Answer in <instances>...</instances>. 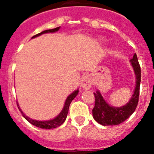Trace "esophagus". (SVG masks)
I'll list each match as a JSON object with an SVG mask.
<instances>
[{"mask_svg":"<svg viewBox=\"0 0 154 154\" xmlns=\"http://www.w3.org/2000/svg\"><path fill=\"white\" fill-rule=\"evenodd\" d=\"M92 79L89 75H84L81 80V87H82L84 89H89L92 87Z\"/></svg>","mask_w":154,"mask_h":154,"instance_id":"1","label":"esophagus"}]
</instances>
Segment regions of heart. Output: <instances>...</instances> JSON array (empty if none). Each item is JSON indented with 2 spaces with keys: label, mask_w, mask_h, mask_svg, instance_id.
I'll return each instance as SVG.
<instances>
[{
  "label": "heart",
  "mask_w": 154,
  "mask_h": 154,
  "mask_svg": "<svg viewBox=\"0 0 154 154\" xmlns=\"http://www.w3.org/2000/svg\"><path fill=\"white\" fill-rule=\"evenodd\" d=\"M102 41H103V40H102Z\"/></svg>",
  "instance_id": "obj_1"
}]
</instances>
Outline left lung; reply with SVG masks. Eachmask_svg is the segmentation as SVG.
<instances>
[{
  "mask_svg": "<svg viewBox=\"0 0 154 154\" xmlns=\"http://www.w3.org/2000/svg\"><path fill=\"white\" fill-rule=\"evenodd\" d=\"M130 62L135 74L136 84L132 97L126 105L119 107L110 106L105 100L99 90L94 92L96 102L95 106L92 109V116L94 119L103 126H115L120 124L130 117L137 109L141 81L140 66L138 62L137 54L133 55V58Z\"/></svg>",
  "mask_w": 154,
  "mask_h": 154,
  "instance_id": "left-lung-1",
  "label": "left lung"
}]
</instances>
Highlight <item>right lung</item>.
<instances>
[{"instance_id":"add662e5","label":"right lung","mask_w":154,"mask_h":154,"mask_svg":"<svg viewBox=\"0 0 154 154\" xmlns=\"http://www.w3.org/2000/svg\"><path fill=\"white\" fill-rule=\"evenodd\" d=\"M59 29H60V27L53 28V29L45 30V31H43L42 32H41V33L38 34V35L33 36L32 38H36V37L40 36V35H43V34L54 33V32H56V31H58ZM78 93H79V89H76V90H75L74 92H72V93H71L70 95L68 96L67 99H66V100H65L64 107H63V109H62V111H61L60 113L58 114L56 117H55L54 119H49V120L41 121V120H36V119H31V118H29L28 116H27L22 112V110L20 109V106H19L18 104H17V107H18L19 110H20V112H21V114H22L23 117L26 119L27 121H28L30 123H31L32 125H34V126H37V127L42 128V129H46V130L55 129V128H57V127H58L59 126H61V125H62V123H63L65 121L66 117H67L68 112H69V106H70L72 101L73 99L75 98V96L78 95Z\"/></svg>"}]
</instances>
